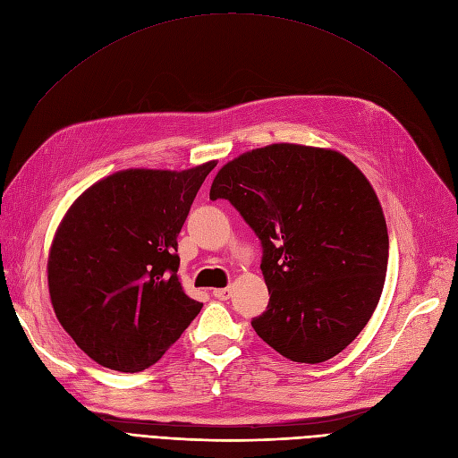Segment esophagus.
I'll return each mask as SVG.
<instances>
[{
  "label": "esophagus",
  "instance_id": "1",
  "mask_svg": "<svg viewBox=\"0 0 458 458\" xmlns=\"http://www.w3.org/2000/svg\"><path fill=\"white\" fill-rule=\"evenodd\" d=\"M212 294L217 300H229L231 298V288H216V290H212Z\"/></svg>",
  "mask_w": 458,
  "mask_h": 458
}]
</instances>
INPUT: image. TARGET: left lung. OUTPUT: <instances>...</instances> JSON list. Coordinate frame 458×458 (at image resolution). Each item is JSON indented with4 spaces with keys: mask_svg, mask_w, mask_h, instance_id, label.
<instances>
[{
    "mask_svg": "<svg viewBox=\"0 0 458 458\" xmlns=\"http://www.w3.org/2000/svg\"><path fill=\"white\" fill-rule=\"evenodd\" d=\"M225 199L261 242L267 310L256 335L296 363H323L365 328L386 281L387 229L367 177L336 150L276 143L225 164Z\"/></svg>",
    "mask_w": 458,
    "mask_h": 458,
    "instance_id": "obj_1",
    "label": "left lung"
}]
</instances>
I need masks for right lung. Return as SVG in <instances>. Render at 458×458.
Instances as JSON below:
<instances>
[{
	"label": "right lung",
	"mask_w": 458,
	"mask_h": 458,
	"mask_svg": "<svg viewBox=\"0 0 458 458\" xmlns=\"http://www.w3.org/2000/svg\"><path fill=\"white\" fill-rule=\"evenodd\" d=\"M214 165L118 172L68 210L51 246L49 294L93 361L145 370L200 313L177 279V237Z\"/></svg>",
	"instance_id": "right-lung-1"
}]
</instances>
